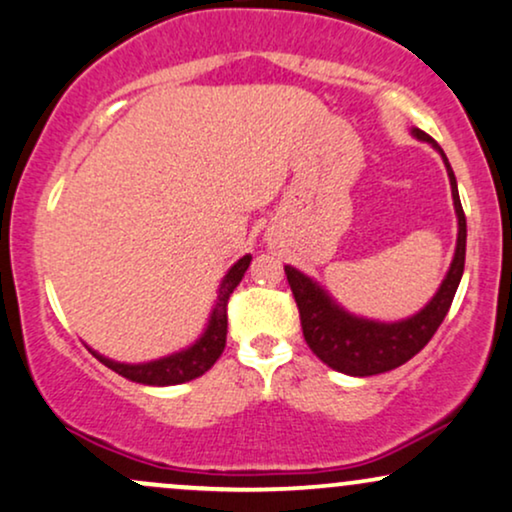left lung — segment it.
I'll use <instances>...</instances> for the list:
<instances>
[{"label":"left lung","instance_id":"left-lung-1","mask_svg":"<svg viewBox=\"0 0 512 512\" xmlns=\"http://www.w3.org/2000/svg\"><path fill=\"white\" fill-rule=\"evenodd\" d=\"M410 133L422 143L432 145L441 155L448 171V181H451L455 217H458V240H455L453 262L434 298L412 317L398 319V322H379V319L353 315L346 307L338 305L331 298V293L324 286H319L315 279H310L291 264L283 267L288 283H291L295 303H298L307 346L324 365L336 369V372L350 374V377H374V374L391 372V369L405 365L410 357L420 353L432 341L443 317L448 315V307H451L458 283L463 279L467 224L455 174L436 140L429 138L420 128H412Z\"/></svg>","mask_w":512,"mask_h":512}]
</instances>
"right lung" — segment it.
I'll use <instances>...</instances> for the list:
<instances>
[{
	"instance_id": "add662e5",
	"label": "right lung",
	"mask_w": 512,
	"mask_h": 512,
	"mask_svg": "<svg viewBox=\"0 0 512 512\" xmlns=\"http://www.w3.org/2000/svg\"><path fill=\"white\" fill-rule=\"evenodd\" d=\"M252 255H243L240 260L233 264V267L226 272L224 279L219 283L217 300H214L212 312H209L207 326L202 331L200 338L195 343H190L188 348L178 350V353L157 357V360L150 362H119L112 360V357H104L97 353V350L88 348L102 365H107L112 372L121 374L123 379L135 381V384L145 386H176L186 384V381H193L207 372L214 362L219 360V355L224 353L226 346V305H229V298L233 288L238 286L240 279H243L245 272H248Z\"/></svg>"
}]
</instances>
